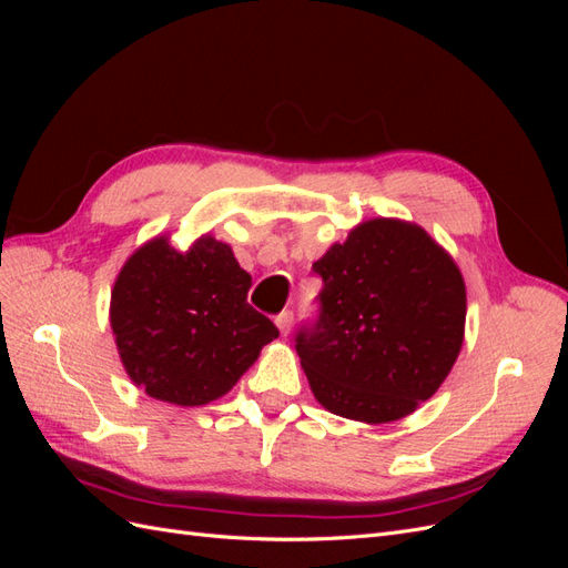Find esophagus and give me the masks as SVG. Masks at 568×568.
I'll return each instance as SVG.
<instances>
[{
	"mask_svg": "<svg viewBox=\"0 0 568 568\" xmlns=\"http://www.w3.org/2000/svg\"><path fill=\"white\" fill-rule=\"evenodd\" d=\"M274 322H277V326H280V334L286 336L291 332V326H294V313L284 311V313H280L277 317H274Z\"/></svg>",
	"mask_w": 568,
	"mask_h": 568,
	"instance_id": "esophagus-1",
	"label": "esophagus"
}]
</instances>
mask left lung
<instances>
[{
	"label": "left lung",
	"mask_w": 568,
	"mask_h": 568,
	"mask_svg": "<svg viewBox=\"0 0 568 568\" xmlns=\"http://www.w3.org/2000/svg\"><path fill=\"white\" fill-rule=\"evenodd\" d=\"M313 270L320 317L296 351L317 403L367 424L412 415L462 351L467 288L450 253L419 225L374 217Z\"/></svg>",
	"instance_id": "obj_1"
}]
</instances>
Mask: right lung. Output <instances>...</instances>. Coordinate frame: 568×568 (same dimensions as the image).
<instances>
[{
    "instance_id": "right-lung-1",
    "label": "right lung",
    "mask_w": 568,
    "mask_h": 568,
    "mask_svg": "<svg viewBox=\"0 0 568 568\" xmlns=\"http://www.w3.org/2000/svg\"><path fill=\"white\" fill-rule=\"evenodd\" d=\"M248 288L251 274L211 234L186 251L168 236L136 248L111 291V329L132 384L182 407L225 395L280 336L248 305Z\"/></svg>"
}]
</instances>
